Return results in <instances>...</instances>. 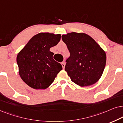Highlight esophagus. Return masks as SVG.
<instances>
[{"instance_id": "34e87169", "label": "esophagus", "mask_w": 123, "mask_h": 123, "mask_svg": "<svg viewBox=\"0 0 123 123\" xmlns=\"http://www.w3.org/2000/svg\"><path fill=\"white\" fill-rule=\"evenodd\" d=\"M61 65H62V66L63 68H64L65 66V63L64 62H63L61 63Z\"/></svg>"}]
</instances>
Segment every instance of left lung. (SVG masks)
<instances>
[{
	"instance_id": "obj_1",
	"label": "left lung",
	"mask_w": 123,
	"mask_h": 123,
	"mask_svg": "<svg viewBox=\"0 0 123 123\" xmlns=\"http://www.w3.org/2000/svg\"><path fill=\"white\" fill-rule=\"evenodd\" d=\"M70 55L65 70L72 81L78 86L94 84L102 76L106 55L94 39L84 33L71 32L62 36Z\"/></svg>"
}]
</instances>
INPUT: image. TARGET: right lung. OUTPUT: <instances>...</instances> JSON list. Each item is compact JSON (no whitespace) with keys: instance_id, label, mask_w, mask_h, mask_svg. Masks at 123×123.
Here are the masks:
<instances>
[{"instance_id":"add662e5","label":"right lung","mask_w":123,"mask_h":123,"mask_svg":"<svg viewBox=\"0 0 123 123\" xmlns=\"http://www.w3.org/2000/svg\"><path fill=\"white\" fill-rule=\"evenodd\" d=\"M61 35L42 32L34 36L17 57L19 74L26 84L35 89H46L62 66L53 58L49 49L60 41Z\"/></svg>"}]
</instances>
